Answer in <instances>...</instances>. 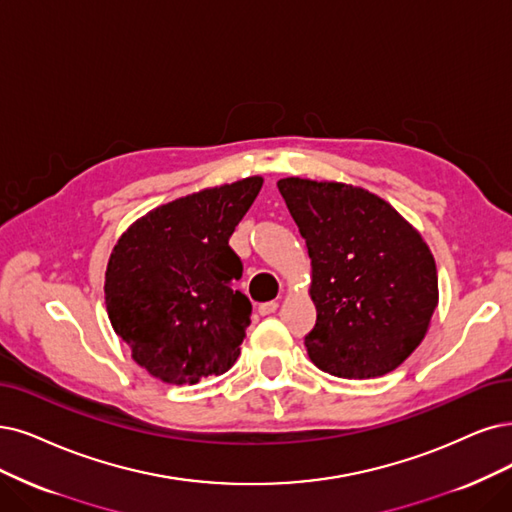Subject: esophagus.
I'll use <instances>...</instances> for the list:
<instances>
[{
    "mask_svg": "<svg viewBox=\"0 0 512 512\" xmlns=\"http://www.w3.org/2000/svg\"><path fill=\"white\" fill-rule=\"evenodd\" d=\"M276 310H278V301H266V304H259V314H261V316L274 314Z\"/></svg>",
    "mask_w": 512,
    "mask_h": 512,
    "instance_id": "1",
    "label": "esophagus"
}]
</instances>
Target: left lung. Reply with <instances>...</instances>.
Wrapping results in <instances>:
<instances>
[{"mask_svg":"<svg viewBox=\"0 0 512 512\" xmlns=\"http://www.w3.org/2000/svg\"><path fill=\"white\" fill-rule=\"evenodd\" d=\"M278 189L312 259L310 361L348 380L394 371L422 344L439 304L428 244L363 187L287 177Z\"/></svg>","mask_w":512,"mask_h":512,"instance_id":"8db88e82","label":"left lung"}]
</instances>
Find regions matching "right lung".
<instances>
[{
    "label": "right lung",
    "mask_w": 512,
    "mask_h": 512,
    "mask_svg": "<svg viewBox=\"0 0 512 512\" xmlns=\"http://www.w3.org/2000/svg\"><path fill=\"white\" fill-rule=\"evenodd\" d=\"M263 185L249 177L162 204L122 234L105 272V304L135 363L166 384H198L240 356L251 301L232 285L230 236Z\"/></svg>",
    "instance_id": "1"
}]
</instances>
